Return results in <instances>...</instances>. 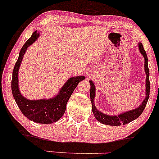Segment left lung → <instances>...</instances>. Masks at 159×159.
<instances>
[{"label":"left lung","instance_id":"left-lung-1","mask_svg":"<svg viewBox=\"0 0 159 159\" xmlns=\"http://www.w3.org/2000/svg\"><path fill=\"white\" fill-rule=\"evenodd\" d=\"M139 49L143 58H144V71H145L146 75V96L144 100L142 102L139 106L136 107L135 109L127 111L123 113H120L116 116H110L107 114L102 113V111H99L96 108L95 105V87L94 83L92 80H89L90 85H91V91H90V98H91V102L92 104V112L94 114L95 119L99 122L105 125H109V126H120V125H125L130 123L131 121L139 117L140 115L143 113V110L145 109L146 105L147 103V101L149 99V95H150V80H149V76H150V72H149L148 68V59H147V53L143 48V46L142 43H139Z\"/></svg>","mask_w":159,"mask_h":159}]
</instances>
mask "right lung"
Listing matches in <instances>:
<instances>
[{
	"mask_svg": "<svg viewBox=\"0 0 159 159\" xmlns=\"http://www.w3.org/2000/svg\"><path fill=\"white\" fill-rule=\"evenodd\" d=\"M40 36V32L35 31L32 36L24 44L21 50L20 51L19 57L14 66L12 78V92L13 98L20 110L25 117L38 123L49 124L58 121L62 117L66 110L67 102L71 97L78 84L84 80L85 76L71 77L62 86L56 96L50 99H29L25 98L20 93L19 89V80H18V71L20 66L21 64L22 60L27 51L28 47L32 44L38 37Z\"/></svg>",
	"mask_w": 159,
	"mask_h": 159,
	"instance_id": "1",
	"label": "right lung"
}]
</instances>
